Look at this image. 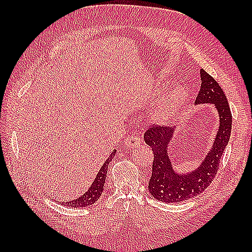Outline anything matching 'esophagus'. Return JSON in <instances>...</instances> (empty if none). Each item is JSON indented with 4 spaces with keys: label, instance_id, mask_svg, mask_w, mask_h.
I'll return each mask as SVG.
<instances>
[{
    "label": "esophagus",
    "instance_id": "1",
    "mask_svg": "<svg viewBox=\"0 0 252 252\" xmlns=\"http://www.w3.org/2000/svg\"><path fill=\"white\" fill-rule=\"evenodd\" d=\"M141 144V140L137 136L130 135L129 137L126 138L125 141V146L126 148H135Z\"/></svg>",
    "mask_w": 252,
    "mask_h": 252
}]
</instances>
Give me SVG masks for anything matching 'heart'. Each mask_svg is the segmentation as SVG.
<instances>
[{
	"label": "heart",
	"mask_w": 252,
	"mask_h": 252,
	"mask_svg": "<svg viewBox=\"0 0 252 252\" xmlns=\"http://www.w3.org/2000/svg\"><path fill=\"white\" fill-rule=\"evenodd\" d=\"M186 91L183 87L178 85L169 90L165 94L161 105L159 106L157 116L160 120L168 121L179 114L186 99Z\"/></svg>",
	"instance_id": "1"
}]
</instances>
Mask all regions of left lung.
Returning <instances> with one entry per match:
<instances>
[{
    "label": "left lung",
    "instance_id": "8db88e82",
    "mask_svg": "<svg viewBox=\"0 0 252 252\" xmlns=\"http://www.w3.org/2000/svg\"><path fill=\"white\" fill-rule=\"evenodd\" d=\"M201 85L195 106L210 104L219 116V129L212 146L200 163L189 172H179L171 158L169 148L174 143L179 127L153 126L144 134V141L153 148V173L148 190L158 201L181 202L201 194L218 172L222 155L227 146L232 130V114L220 85L210 74L200 69Z\"/></svg>",
    "mask_w": 252,
    "mask_h": 252
}]
</instances>
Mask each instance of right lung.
Here are the masks:
<instances>
[{
  "instance_id": "add662e5",
  "label": "right lung",
  "mask_w": 252,
  "mask_h": 252,
  "mask_svg": "<svg viewBox=\"0 0 252 252\" xmlns=\"http://www.w3.org/2000/svg\"><path fill=\"white\" fill-rule=\"evenodd\" d=\"M116 149L112 151L110 156L107 158L105 163L103 164L98 171L97 175L94 179L93 183L91 184L89 187V189L82 194L81 196H79L76 199H70V200H66V201H60L63 206L66 207H73V208H82V207H89L92 206L93 203H95L99 199L100 195L103 194L104 190V184H105V180H106V175H107V170H108V165L111 161V159L114 158L116 155Z\"/></svg>"
}]
</instances>
